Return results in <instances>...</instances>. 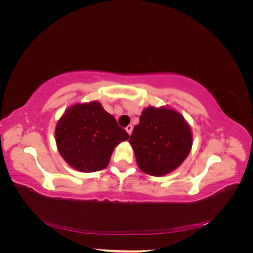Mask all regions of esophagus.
<instances>
[{
  "instance_id": "obj_1",
  "label": "esophagus",
  "mask_w": 253,
  "mask_h": 253,
  "mask_svg": "<svg viewBox=\"0 0 253 253\" xmlns=\"http://www.w3.org/2000/svg\"><path fill=\"white\" fill-rule=\"evenodd\" d=\"M126 129L127 134H128V135H131V134H132V131H133V126H132V125H128V126L126 127Z\"/></svg>"
}]
</instances>
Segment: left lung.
<instances>
[{
	"label": "left lung",
	"instance_id": "8db88e82",
	"mask_svg": "<svg viewBox=\"0 0 253 253\" xmlns=\"http://www.w3.org/2000/svg\"><path fill=\"white\" fill-rule=\"evenodd\" d=\"M128 142L139 169L153 176L169 174L187 158L192 133L181 114L168 106L144 109Z\"/></svg>",
	"mask_w": 253,
	"mask_h": 253
}]
</instances>
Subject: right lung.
<instances>
[{
    "mask_svg": "<svg viewBox=\"0 0 253 253\" xmlns=\"http://www.w3.org/2000/svg\"><path fill=\"white\" fill-rule=\"evenodd\" d=\"M127 138L126 129L98 101L72 105L56 126L59 153L68 165L81 172L103 170L115 147Z\"/></svg>",
    "mask_w": 253,
    "mask_h": 253,
    "instance_id": "right-lung-1",
    "label": "right lung"
}]
</instances>
